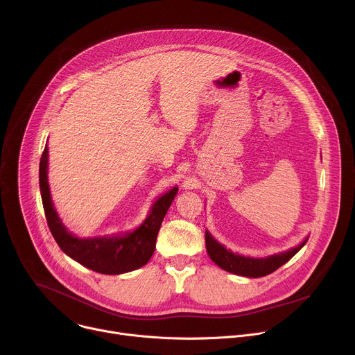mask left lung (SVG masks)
I'll return each instance as SVG.
<instances>
[{
  "instance_id": "8db88e82",
  "label": "left lung",
  "mask_w": 355,
  "mask_h": 355,
  "mask_svg": "<svg viewBox=\"0 0 355 355\" xmlns=\"http://www.w3.org/2000/svg\"><path fill=\"white\" fill-rule=\"evenodd\" d=\"M205 241H207V251L211 260L216 266H219L222 270L236 275H241V277L260 278L274 272L281 266L288 263L296 252L305 245L308 239H305L299 245L288 251L279 252V254H274L266 259H254V257H244L240 254H234L233 251L227 250L225 245L218 243L208 230L205 232Z\"/></svg>"
}]
</instances>
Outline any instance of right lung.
Listing matches in <instances>:
<instances>
[{
  "instance_id": "right-lung-1",
  "label": "right lung",
  "mask_w": 355,
  "mask_h": 355,
  "mask_svg": "<svg viewBox=\"0 0 355 355\" xmlns=\"http://www.w3.org/2000/svg\"><path fill=\"white\" fill-rule=\"evenodd\" d=\"M39 185L49 229L63 252L81 266L107 275L125 274L147 264L155 252L162 222L178 192V188L174 187L160 196L151 207L146 220L130 233L80 239L67 232L50 198L47 182V146H44L40 157Z\"/></svg>"
}]
</instances>
